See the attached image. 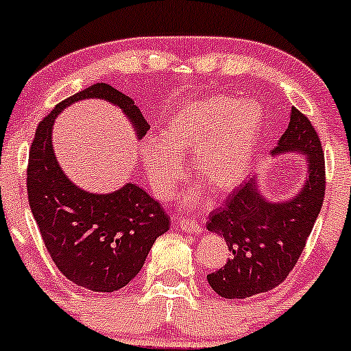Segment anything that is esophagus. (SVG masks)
Wrapping results in <instances>:
<instances>
[{
	"mask_svg": "<svg viewBox=\"0 0 351 351\" xmlns=\"http://www.w3.org/2000/svg\"><path fill=\"white\" fill-rule=\"evenodd\" d=\"M177 224H179L182 231L191 232V234H201L202 232V226L195 219H192V217H179Z\"/></svg>",
	"mask_w": 351,
	"mask_h": 351,
	"instance_id": "1",
	"label": "esophagus"
}]
</instances>
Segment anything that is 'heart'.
<instances>
[{
    "label": "heart",
    "mask_w": 351,
    "mask_h": 351,
    "mask_svg": "<svg viewBox=\"0 0 351 351\" xmlns=\"http://www.w3.org/2000/svg\"><path fill=\"white\" fill-rule=\"evenodd\" d=\"M266 119L254 100L209 95L180 105L165 119L159 142L142 150L145 176L154 195L167 201L184 177L180 159L192 154V169L216 192H229L250 174ZM186 206L199 201V191L186 195Z\"/></svg>",
    "instance_id": "1"
}]
</instances>
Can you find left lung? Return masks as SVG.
I'll use <instances>...</instances> for the list:
<instances>
[{"mask_svg":"<svg viewBox=\"0 0 351 351\" xmlns=\"http://www.w3.org/2000/svg\"><path fill=\"white\" fill-rule=\"evenodd\" d=\"M273 157L301 154L306 177L293 197L269 201L251 176L214 210L207 231L224 237L231 259L207 274L210 288L228 300H244L269 291L286 280L304 250L325 197V156L318 134L298 108L288 129L271 150Z\"/></svg>","mask_w":351,"mask_h":351,"instance_id":"left-lung-1","label":"left lung"}]
</instances>
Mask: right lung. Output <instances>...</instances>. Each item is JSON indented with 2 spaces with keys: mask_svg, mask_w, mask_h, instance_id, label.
Instances as JSON below:
<instances>
[{
  "mask_svg": "<svg viewBox=\"0 0 351 351\" xmlns=\"http://www.w3.org/2000/svg\"><path fill=\"white\" fill-rule=\"evenodd\" d=\"M99 99L129 119L135 137L150 129L130 97L107 84H95L63 100L35 132L28 159V202L51 259L75 285L112 293L134 280L156 239L171 228L159 202L137 184L110 194L75 186L56 160L51 129L55 119L75 101Z\"/></svg>",
  "mask_w": 351,
  "mask_h": 351,
  "instance_id": "1",
  "label": "right lung"
}]
</instances>
